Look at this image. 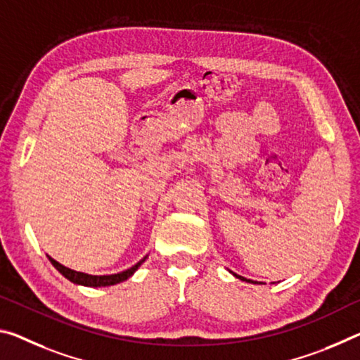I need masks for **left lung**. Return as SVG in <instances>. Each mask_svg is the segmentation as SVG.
<instances>
[{
    "mask_svg": "<svg viewBox=\"0 0 360 360\" xmlns=\"http://www.w3.org/2000/svg\"><path fill=\"white\" fill-rule=\"evenodd\" d=\"M233 276H236V277H238V278H240V281H245V282H252V281H248V278H245V277H242V276H237V274H233Z\"/></svg>",
    "mask_w": 360,
    "mask_h": 360,
    "instance_id": "obj_1",
    "label": "left lung"
}]
</instances>
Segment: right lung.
I'll return each instance as SVG.
<instances>
[{
	"label": "right lung",
	"instance_id": "obj_1",
	"mask_svg": "<svg viewBox=\"0 0 360 360\" xmlns=\"http://www.w3.org/2000/svg\"><path fill=\"white\" fill-rule=\"evenodd\" d=\"M49 261L53 262V266L62 274V276L68 278V281L73 282V283L84 285V287H108V285H115V283H120V282H123V281H127V278H129L136 271H138V267L146 261V258L141 259L138 264H134L133 267H129V269L123 271V272H118V274H112V276H88V274L68 269V267L59 264V262L54 261L53 258H49Z\"/></svg>",
	"mask_w": 360,
	"mask_h": 360
}]
</instances>
